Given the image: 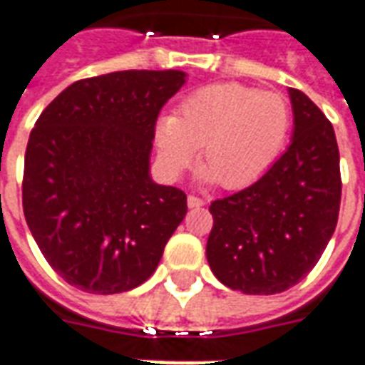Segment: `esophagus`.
Returning <instances> with one entry per match:
<instances>
[{
	"mask_svg": "<svg viewBox=\"0 0 365 365\" xmlns=\"http://www.w3.org/2000/svg\"><path fill=\"white\" fill-rule=\"evenodd\" d=\"M205 201L201 197H195V195H190L187 197V207L190 209H199V207H203Z\"/></svg>",
	"mask_w": 365,
	"mask_h": 365,
	"instance_id": "esophagus-1",
	"label": "esophagus"
}]
</instances>
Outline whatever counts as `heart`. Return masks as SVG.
<instances>
[{
  "instance_id": "obj_1",
  "label": "heart",
  "mask_w": 365,
  "mask_h": 365,
  "mask_svg": "<svg viewBox=\"0 0 365 365\" xmlns=\"http://www.w3.org/2000/svg\"><path fill=\"white\" fill-rule=\"evenodd\" d=\"M292 128L282 94L237 83H217L185 96L175 115L156 123V148L166 174L178 178L199 149V182L240 190L277 162Z\"/></svg>"
}]
</instances>
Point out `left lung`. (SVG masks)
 Instances as JSON below:
<instances>
[{"instance_id":"left-lung-1","label":"left lung","mask_w":365,"mask_h":365,"mask_svg":"<svg viewBox=\"0 0 365 365\" xmlns=\"http://www.w3.org/2000/svg\"><path fill=\"white\" fill-rule=\"evenodd\" d=\"M290 147L257 182L212 201L207 261L224 286L244 294L284 292L317 265L341 209V158L331 121L288 88Z\"/></svg>"}]
</instances>
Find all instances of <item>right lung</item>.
<instances>
[{"label":"right lung","mask_w":365,"mask_h":365,"mask_svg":"<svg viewBox=\"0 0 365 365\" xmlns=\"http://www.w3.org/2000/svg\"><path fill=\"white\" fill-rule=\"evenodd\" d=\"M185 77L133 69L77 81L34 123L24 218L53 271L83 292L143 284L187 212L182 190L150 178L156 118Z\"/></svg>","instance_id":"1"}]
</instances>
